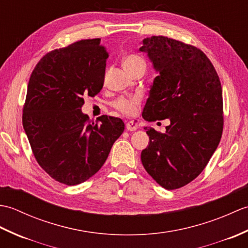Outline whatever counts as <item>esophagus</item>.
Instances as JSON below:
<instances>
[{"label":"esophagus","instance_id":"1","mask_svg":"<svg viewBox=\"0 0 248 248\" xmlns=\"http://www.w3.org/2000/svg\"><path fill=\"white\" fill-rule=\"evenodd\" d=\"M125 128H127L128 131H135V130H138L139 124L135 120H130V121H128L127 124H125Z\"/></svg>","mask_w":248,"mask_h":248}]
</instances>
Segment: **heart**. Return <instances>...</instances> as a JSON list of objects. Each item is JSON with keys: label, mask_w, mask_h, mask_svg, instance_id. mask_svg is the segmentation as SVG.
Returning a JSON list of instances; mask_svg holds the SVG:
<instances>
[{"label": "heart", "mask_w": 248, "mask_h": 248, "mask_svg": "<svg viewBox=\"0 0 248 248\" xmlns=\"http://www.w3.org/2000/svg\"><path fill=\"white\" fill-rule=\"evenodd\" d=\"M140 64H145V61L141 59L139 55H129L124 59V68H131L134 66H138ZM140 101V97L139 94H134V96H130V97H123L119 98L117 101H115L114 107L120 110L121 113L131 115L134 113L136 105H138Z\"/></svg>", "instance_id": "heart-1"}]
</instances>
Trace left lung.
I'll list each match as a JSON object with an SVG mask.
<instances>
[{
	"mask_svg": "<svg viewBox=\"0 0 248 248\" xmlns=\"http://www.w3.org/2000/svg\"><path fill=\"white\" fill-rule=\"evenodd\" d=\"M157 77L143 110L147 121L170 119L165 133L146 127L149 144L140 159L166 189L193 181L211 159L223 133V92L202 51L164 36L145 38L140 48Z\"/></svg>",
	"mask_w": 248,
	"mask_h": 248,
	"instance_id": "1",
	"label": "left lung"
}]
</instances>
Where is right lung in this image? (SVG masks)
<instances>
[{
  "label": "right lung",
  "mask_w": 248,
  "mask_h": 248,
  "mask_svg": "<svg viewBox=\"0 0 248 248\" xmlns=\"http://www.w3.org/2000/svg\"><path fill=\"white\" fill-rule=\"evenodd\" d=\"M101 39H85L45 55L30 78L22 124L38 164L56 181L77 186L107 161L124 130L120 118L100 123L82 113L84 96L103 87L108 57Z\"/></svg>",
  "instance_id": "right-lung-1"
}]
</instances>
